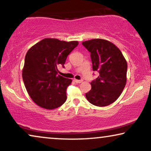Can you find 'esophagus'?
I'll return each mask as SVG.
<instances>
[{"label": "esophagus", "mask_w": 151, "mask_h": 151, "mask_svg": "<svg viewBox=\"0 0 151 151\" xmlns=\"http://www.w3.org/2000/svg\"><path fill=\"white\" fill-rule=\"evenodd\" d=\"M74 81H75V82L76 83H81L83 82V80H77V79H74Z\"/></svg>", "instance_id": "34e87169"}]
</instances>
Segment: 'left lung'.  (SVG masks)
I'll list each match as a JSON object with an SVG mask.
<instances>
[{"mask_svg": "<svg viewBox=\"0 0 151 151\" xmlns=\"http://www.w3.org/2000/svg\"><path fill=\"white\" fill-rule=\"evenodd\" d=\"M91 53L93 71L99 76L91 82V89L85 93L87 100L97 106H106L117 100L127 81V64L121 51L111 42L91 39L82 42Z\"/></svg>", "mask_w": 151, "mask_h": 151, "instance_id": "8db88e82", "label": "left lung"}]
</instances>
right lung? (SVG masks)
<instances>
[{"mask_svg": "<svg viewBox=\"0 0 151 151\" xmlns=\"http://www.w3.org/2000/svg\"><path fill=\"white\" fill-rule=\"evenodd\" d=\"M78 45V41L48 38L28 51L22 77L29 96L40 107L52 110L66 102V89L72 80L58 75V67L64 68L67 57Z\"/></svg>", "mask_w": 151, "mask_h": 151, "instance_id": "right-lung-1", "label": "right lung"}]
</instances>
